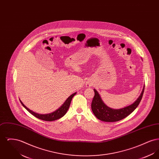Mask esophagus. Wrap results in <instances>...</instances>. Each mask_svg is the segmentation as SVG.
Returning <instances> with one entry per match:
<instances>
[{
	"mask_svg": "<svg viewBox=\"0 0 159 159\" xmlns=\"http://www.w3.org/2000/svg\"><path fill=\"white\" fill-rule=\"evenodd\" d=\"M86 86H87V87H88V88L91 86V83H88V84H86Z\"/></svg>",
	"mask_w": 159,
	"mask_h": 159,
	"instance_id": "esophagus-1",
	"label": "esophagus"
}]
</instances>
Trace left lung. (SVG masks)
<instances>
[{"label":"left lung","mask_w":159,"mask_h":159,"mask_svg":"<svg viewBox=\"0 0 159 159\" xmlns=\"http://www.w3.org/2000/svg\"><path fill=\"white\" fill-rule=\"evenodd\" d=\"M144 87L145 85L141 95L133 104L120 109H114L106 105L98 92L94 89L95 95L92 101V111L95 117L101 121L106 122L119 121L126 117L136 109L141 101L144 93Z\"/></svg>","instance_id":"obj_1"}]
</instances>
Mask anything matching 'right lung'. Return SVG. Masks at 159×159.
I'll list each match as a JSON object with an SVG mask.
<instances>
[{
	"label": "right lung",
	"mask_w": 159,
	"mask_h": 159,
	"mask_svg": "<svg viewBox=\"0 0 159 159\" xmlns=\"http://www.w3.org/2000/svg\"><path fill=\"white\" fill-rule=\"evenodd\" d=\"M76 94V92H75V93H73L72 95H71L59 108H58L57 110H55L53 112L48 114H39L35 113V112L33 111L32 110H30L29 108H28L26 106L23 104L22 101L20 99V102H21V103L23 105V107L30 113L32 115H33L34 116H35L36 117H37L39 119L45 120V121H53V120H56L57 119H60L66 114L68 108H69V107L70 106L71 99Z\"/></svg>",
	"instance_id": "obj_1"
}]
</instances>
